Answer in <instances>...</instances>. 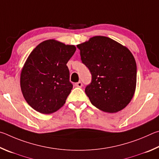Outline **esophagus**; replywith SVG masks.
I'll use <instances>...</instances> for the list:
<instances>
[{
  "instance_id": "esophagus-1",
  "label": "esophagus",
  "mask_w": 159,
  "mask_h": 159,
  "mask_svg": "<svg viewBox=\"0 0 159 159\" xmlns=\"http://www.w3.org/2000/svg\"><path fill=\"white\" fill-rule=\"evenodd\" d=\"M75 86H76L77 87H82V83L81 82H78L76 83V84H75Z\"/></svg>"
}]
</instances>
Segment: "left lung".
<instances>
[{
    "instance_id": "8db88e82",
    "label": "left lung",
    "mask_w": 159,
    "mask_h": 159,
    "mask_svg": "<svg viewBox=\"0 0 159 159\" xmlns=\"http://www.w3.org/2000/svg\"><path fill=\"white\" fill-rule=\"evenodd\" d=\"M77 47L91 74V82L85 88L91 104L105 112L124 109L136 87L137 66L131 52L105 36H95Z\"/></svg>"
}]
</instances>
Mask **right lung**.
<instances>
[{
    "instance_id": "right-lung-1",
    "label": "right lung",
    "mask_w": 159,
    "mask_h": 159,
    "mask_svg": "<svg viewBox=\"0 0 159 159\" xmlns=\"http://www.w3.org/2000/svg\"><path fill=\"white\" fill-rule=\"evenodd\" d=\"M76 50L54 40L39 44L21 72V89L26 101L43 114L56 112L65 104L72 89L66 66Z\"/></svg>"
}]
</instances>
